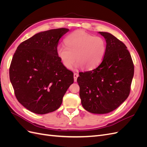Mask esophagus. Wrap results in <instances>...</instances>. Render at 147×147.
Masks as SVG:
<instances>
[{
	"instance_id": "obj_1",
	"label": "esophagus",
	"mask_w": 147,
	"mask_h": 147,
	"mask_svg": "<svg viewBox=\"0 0 147 147\" xmlns=\"http://www.w3.org/2000/svg\"><path fill=\"white\" fill-rule=\"evenodd\" d=\"M78 77V74H77V73H74V82H77V77Z\"/></svg>"
}]
</instances>
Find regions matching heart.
I'll use <instances>...</instances> for the list:
<instances>
[{
    "label": "heart",
    "mask_w": 147,
    "mask_h": 147,
    "mask_svg": "<svg viewBox=\"0 0 147 147\" xmlns=\"http://www.w3.org/2000/svg\"><path fill=\"white\" fill-rule=\"evenodd\" d=\"M64 45L57 47V55L65 68L72 69L76 58L77 67L90 70L103 59L106 43L103 38L82 30L71 33L65 39Z\"/></svg>",
    "instance_id": "heart-1"
}]
</instances>
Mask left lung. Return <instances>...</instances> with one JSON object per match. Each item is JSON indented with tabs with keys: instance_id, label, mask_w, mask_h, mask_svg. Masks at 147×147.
<instances>
[{
	"instance_id": "left-lung-1",
	"label": "left lung",
	"mask_w": 147,
	"mask_h": 147,
	"mask_svg": "<svg viewBox=\"0 0 147 147\" xmlns=\"http://www.w3.org/2000/svg\"><path fill=\"white\" fill-rule=\"evenodd\" d=\"M99 33L107 43L104 58L97 68L79 73L77 82L83 108L105 114L117 109L129 95L134 66L121 41L110 33Z\"/></svg>"
}]
</instances>
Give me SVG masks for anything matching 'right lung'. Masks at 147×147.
<instances>
[{
	"instance_id": "add662e5",
	"label": "right lung",
	"mask_w": 147,
	"mask_h": 147,
	"mask_svg": "<svg viewBox=\"0 0 147 147\" xmlns=\"http://www.w3.org/2000/svg\"><path fill=\"white\" fill-rule=\"evenodd\" d=\"M69 30L59 28L39 32L18 47L11 62L10 80L17 100L37 114L59 108L74 83V74L57 55L59 39Z\"/></svg>"
}]
</instances>
